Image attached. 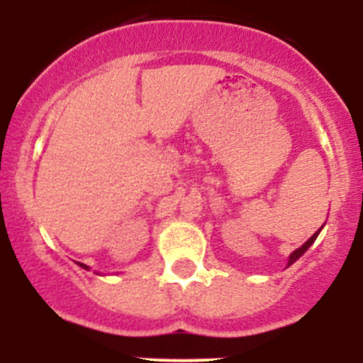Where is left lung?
Wrapping results in <instances>:
<instances>
[{
  "instance_id": "obj_1",
  "label": "left lung",
  "mask_w": 363,
  "mask_h": 363,
  "mask_svg": "<svg viewBox=\"0 0 363 363\" xmlns=\"http://www.w3.org/2000/svg\"><path fill=\"white\" fill-rule=\"evenodd\" d=\"M321 228H323V226H321ZM321 228H320V230H318V232H316V233H314V235H313V237H311V239H309V240H306V242H303V244H302V246H300V247H298V250H295L294 252H291V255H290V259H288V267H290V265H294V263L296 262V259H298V258H300V256H302V255H303V252H306L307 250H309V247H311V246H313V244H314V240H316V237H318V235H320Z\"/></svg>"
}]
</instances>
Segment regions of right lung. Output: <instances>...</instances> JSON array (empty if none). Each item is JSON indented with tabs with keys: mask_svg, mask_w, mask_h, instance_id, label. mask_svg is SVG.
<instances>
[{
	"mask_svg": "<svg viewBox=\"0 0 363 363\" xmlns=\"http://www.w3.org/2000/svg\"><path fill=\"white\" fill-rule=\"evenodd\" d=\"M79 265L82 267V269H86V270H87V265H84V263H79Z\"/></svg>",
	"mask_w": 363,
	"mask_h": 363,
	"instance_id": "obj_1",
	"label": "right lung"
}]
</instances>
